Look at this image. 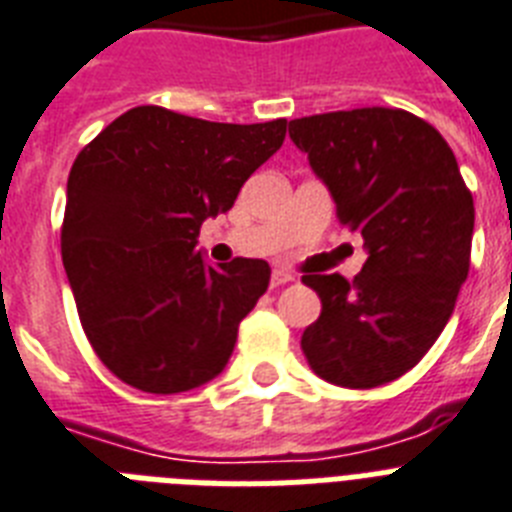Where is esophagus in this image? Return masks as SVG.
I'll return each mask as SVG.
<instances>
[{"mask_svg":"<svg viewBox=\"0 0 512 512\" xmlns=\"http://www.w3.org/2000/svg\"><path fill=\"white\" fill-rule=\"evenodd\" d=\"M292 278H294L292 273H286V270L276 268L273 273H270V286H284V284H289Z\"/></svg>","mask_w":512,"mask_h":512,"instance_id":"esophagus-1","label":"esophagus"}]
</instances>
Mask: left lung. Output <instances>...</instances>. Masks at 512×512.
<instances>
[{
	"label": "left lung",
	"instance_id": "left-lung-1",
	"mask_svg": "<svg viewBox=\"0 0 512 512\" xmlns=\"http://www.w3.org/2000/svg\"><path fill=\"white\" fill-rule=\"evenodd\" d=\"M289 136L368 252L355 281L302 276L323 305L302 352L336 386L389 384L431 350L455 310L471 265V191L442 134L405 110L310 115L292 120Z\"/></svg>",
	"mask_w": 512,
	"mask_h": 512
}]
</instances>
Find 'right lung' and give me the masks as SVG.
I'll use <instances>...</instances> for the list:
<instances>
[{
  "label": "right lung",
  "mask_w": 512,
  "mask_h": 512,
  "mask_svg": "<svg viewBox=\"0 0 512 512\" xmlns=\"http://www.w3.org/2000/svg\"><path fill=\"white\" fill-rule=\"evenodd\" d=\"M286 120L210 123L134 107L81 149L68 176L62 265L99 360L149 394L213 381L270 281L265 260L210 265L199 228L228 213L284 144Z\"/></svg>",
  "instance_id": "right-lung-1"
}]
</instances>
